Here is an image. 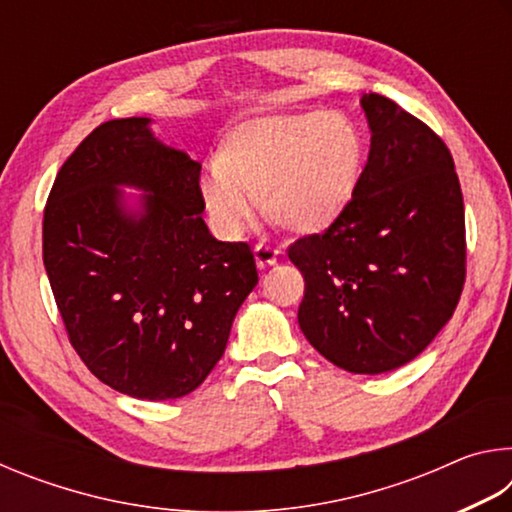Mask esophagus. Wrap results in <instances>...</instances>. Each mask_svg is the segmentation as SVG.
Wrapping results in <instances>:
<instances>
[{
  "instance_id": "34e87169",
  "label": "esophagus",
  "mask_w": 512,
  "mask_h": 512,
  "mask_svg": "<svg viewBox=\"0 0 512 512\" xmlns=\"http://www.w3.org/2000/svg\"><path fill=\"white\" fill-rule=\"evenodd\" d=\"M255 259H257V266L264 271V268L273 266V264L277 262V250L271 248V246L257 244V246H255Z\"/></svg>"
}]
</instances>
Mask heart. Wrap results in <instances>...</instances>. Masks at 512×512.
<instances>
[{"mask_svg": "<svg viewBox=\"0 0 512 512\" xmlns=\"http://www.w3.org/2000/svg\"><path fill=\"white\" fill-rule=\"evenodd\" d=\"M363 164L366 142L348 117L325 110L264 115L223 137L198 192L221 237H239L255 221L257 196L280 230L318 235L350 210Z\"/></svg>", "mask_w": 512, "mask_h": 512, "instance_id": "heart-1", "label": "heart"}]
</instances>
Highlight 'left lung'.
<instances>
[{
    "label": "left lung",
    "instance_id": "1",
    "mask_svg": "<svg viewBox=\"0 0 512 512\" xmlns=\"http://www.w3.org/2000/svg\"><path fill=\"white\" fill-rule=\"evenodd\" d=\"M370 153L339 223L296 239L305 275L298 323L334 366H404L452 318L465 284V210L447 144L381 94H363Z\"/></svg>",
    "mask_w": 512,
    "mask_h": 512
}]
</instances>
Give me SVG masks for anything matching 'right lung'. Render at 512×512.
Segmentation results:
<instances>
[{
	"label": "right lung",
	"instance_id": "obj_1",
	"mask_svg": "<svg viewBox=\"0 0 512 512\" xmlns=\"http://www.w3.org/2000/svg\"><path fill=\"white\" fill-rule=\"evenodd\" d=\"M110 119L60 167L42 216V259L67 339L103 384L140 400L196 391L223 357L232 320L259 282L246 241L203 221L201 162ZM115 184L152 194L120 214Z\"/></svg>",
	"mask_w": 512,
	"mask_h": 512
}]
</instances>
